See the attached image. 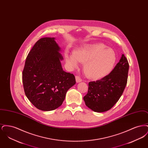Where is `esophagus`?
<instances>
[{
	"mask_svg": "<svg viewBox=\"0 0 148 148\" xmlns=\"http://www.w3.org/2000/svg\"><path fill=\"white\" fill-rule=\"evenodd\" d=\"M75 79H76V80H77V83H79V82H81L82 81V79L80 78V77H79V76H75Z\"/></svg>",
	"mask_w": 148,
	"mask_h": 148,
	"instance_id": "34e87169",
	"label": "esophagus"
}]
</instances>
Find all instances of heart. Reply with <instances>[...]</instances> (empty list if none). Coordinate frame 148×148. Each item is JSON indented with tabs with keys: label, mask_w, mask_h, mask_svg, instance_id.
<instances>
[{
	"label": "heart",
	"mask_w": 148,
	"mask_h": 148,
	"mask_svg": "<svg viewBox=\"0 0 148 148\" xmlns=\"http://www.w3.org/2000/svg\"><path fill=\"white\" fill-rule=\"evenodd\" d=\"M106 48L101 43L85 44L74 51V54L66 56V62L74 68L79 62L84 63V70L88 77L101 79L110 73L116 60L115 51Z\"/></svg>",
	"instance_id": "1"
}]
</instances>
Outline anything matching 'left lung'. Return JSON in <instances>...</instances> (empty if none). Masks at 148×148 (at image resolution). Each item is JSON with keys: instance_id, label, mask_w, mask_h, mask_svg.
Segmentation results:
<instances>
[{"instance_id": "left-lung-1", "label": "left lung", "mask_w": 148, "mask_h": 148, "mask_svg": "<svg viewBox=\"0 0 148 148\" xmlns=\"http://www.w3.org/2000/svg\"><path fill=\"white\" fill-rule=\"evenodd\" d=\"M129 65L122 55L119 62L108 75L95 82H90L83 98L85 105L95 112L110 110L121 97L126 86Z\"/></svg>"}]
</instances>
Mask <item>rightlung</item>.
I'll return each instance as SVG.
<instances>
[{"label":"right lung","mask_w":148,"mask_h":148,"mask_svg":"<svg viewBox=\"0 0 148 148\" xmlns=\"http://www.w3.org/2000/svg\"><path fill=\"white\" fill-rule=\"evenodd\" d=\"M60 50L54 38L45 37L36 42L26 58L22 73L24 92L32 104L42 111L61 106L76 83L73 74L63 70Z\"/></svg>","instance_id":"1"}]
</instances>
